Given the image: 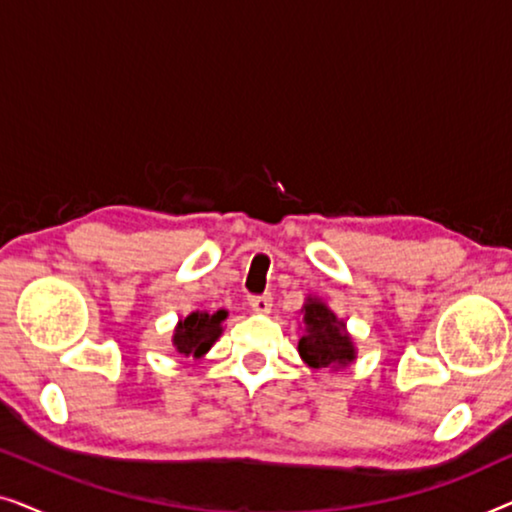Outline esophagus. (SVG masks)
Here are the masks:
<instances>
[{
    "instance_id": "1",
    "label": "esophagus",
    "mask_w": 512,
    "mask_h": 512,
    "mask_svg": "<svg viewBox=\"0 0 512 512\" xmlns=\"http://www.w3.org/2000/svg\"><path fill=\"white\" fill-rule=\"evenodd\" d=\"M249 305H251V310L258 314H268L272 307V296H251Z\"/></svg>"
}]
</instances>
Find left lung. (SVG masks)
Masks as SVG:
<instances>
[{"label":"left lung","mask_w":512,"mask_h":512,"mask_svg":"<svg viewBox=\"0 0 512 512\" xmlns=\"http://www.w3.org/2000/svg\"><path fill=\"white\" fill-rule=\"evenodd\" d=\"M305 333L298 342L300 359L310 368H335L354 361V342L345 331V324L319 298H307L303 307Z\"/></svg>","instance_id":"8db88e82"}]
</instances>
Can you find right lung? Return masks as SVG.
Returning <instances> with one entry per match:
<instances>
[{
    "instance_id": "1",
    "label": "right lung",
    "mask_w": 512,
    "mask_h": 512,
    "mask_svg": "<svg viewBox=\"0 0 512 512\" xmlns=\"http://www.w3.org/2000/svg\"><path fill=\"white\" fill-rule=\"evenodd\" d=\"M228 317L226 310H219L214 314L209 312H191L186 319H181L177 328H174L172 345L177 347L179 354L195 356L200 359L202 354L209 352L223 331V319Z\"/></svg>"
}]
</instances>
